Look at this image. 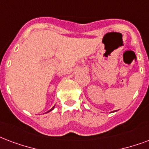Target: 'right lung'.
Instances as JSON below:
<instances>
[{"label": "right lung", "instance_id": "obj_1", "mask_svg": "<svg viewBox=\"0 0 149 149\" xmlns=\"http://www.w3.org/2000/svg\"><path fill=\"white\" fill-rule=\"evenodd\" d=\"M54 107L52 108V109H51V110H49V111H48V112H50V111H52V109H54Z\"/></svg>", "mask_w": 149, "mask_h": 149}]
</instances>
